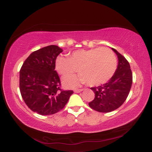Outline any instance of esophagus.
<instances>
[{"instance_id": "1", "label": "esophagus", "mask_w": 152, "mask_h": 152, "mask_svg": "<svg viewBox=\"0 0 152 152\" xmlns=\"http://www.w3.org/2000/svg\"><path fill=\"white\" fill-rule=\"evenodd\" d=\"M83 88H80V89H74V93H80V92H81V91H83Z\"/></svg>"}]
</instances>
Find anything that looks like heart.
Here are the masks:
<instances>
[{"label": "heart", "instance_id": "1", "mask_svg": "<svg viewBox=\"0 0 152 152\" xmlns=\"http://www.w3.org/2000/svg\"><path fill=\"white\" fill-rule=\"evenodd\" d=\"M116 66L114 54L107 48L77 50L68 57L58 56L55 60V69L60 75H72L78 69V76L64 78V85L69 88L86 83L91 86L106 83L114 75Z\"/></svg>", "mask_w": 152, "mask_h": 152}]
</instances>
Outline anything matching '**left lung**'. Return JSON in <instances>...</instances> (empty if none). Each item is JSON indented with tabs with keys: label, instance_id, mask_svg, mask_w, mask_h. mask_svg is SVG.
I'll return each mask as SVG.
<instances>
[{
	"label": "left lung",
	"instance_id": "8db88e82",
	"mask_svg": "<svg viewBox=\"0 0 152 152\" xmlns=\"http://www.w3.org/2000/svg\"><path fill=\"white\" fill-rule=\"evenodd\" d=\"M112 50L118 58V65L114 74L107 83L91 88L95 95L88 105L99 112H110L121 106L128 97L132 86V74L129 61L116 50L113 48Z\"/></svg>",
	"mask_w": 152,
	"mask_h": 152
}]
</instances>
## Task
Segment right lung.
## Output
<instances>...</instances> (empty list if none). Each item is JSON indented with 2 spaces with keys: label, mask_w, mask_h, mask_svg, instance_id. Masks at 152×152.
Instances as JSON below:
<instances>
[{
  "label": "right lung",
  "mask_w": 152,
  "mask_h": 152,
  "mask_svg": "<svg viewBox=\"0 0 152 152\" xmlns=\"http://www.w3.org/2000/svg\"><path fill=\"white\" fill-rule=\"evenodd\" d=\"M63 51L49 45L32 53L20 71V90L24 102L33 112L51 115L65 107L73 91L61 88V81L55 70V60Z\"/></svg>",
  "instance_id": "1"
}]
</instances>
